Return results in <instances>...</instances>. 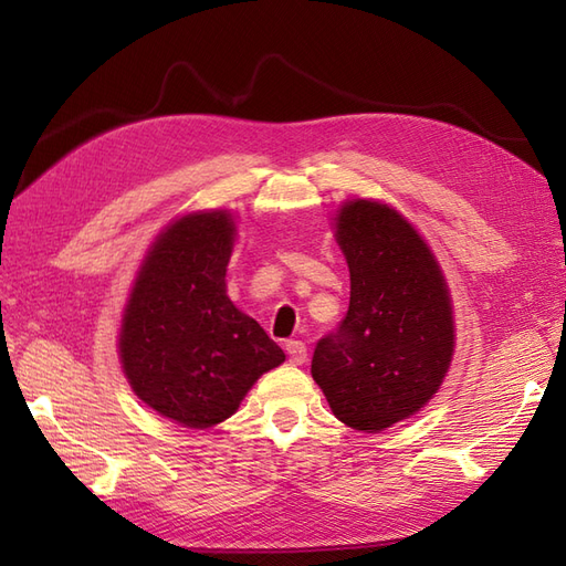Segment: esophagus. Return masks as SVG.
I'll return each instance as SVG.
<instances>
[{
	"label": "esophagus",
	"mask_w": 566,
	"mask_h": 566,
	"mask_svg": "<svg viewBox=\"0 0 566 566\" xmlns=\"http://www.w3.org/2000/svg\"><path fill=\"white\" fill-rule=\"evenodd\" d=\"M285 352H287V361L290 364L300 366V364L306 361V345H304V342H300V339H290L287 345H285Z\"/></svg>",
	"instance_id": "obj_1"
}]
</instances>
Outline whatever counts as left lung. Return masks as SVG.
<instances>
[{
  "mask_svg": "<svg viewBox=\"0 0 566 566\" xmlns=\"http://www.w3.org/2000/svg\"><path fill=\"white\" fill-rule=\"evenodd\" d=\"M337 243L349 264V310L316 342L312 375L342 422L380 432L430 401L449 370V290L430 248L387 205L347 202Z\"/></svg>",
  "mask_w": 566,
  "mask_h": 566,
  "instance_id": "left-lung-1",
  "label": "left lung"
}]
</instances>
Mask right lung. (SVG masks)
Here are the masks:
<instances>
[{"instance_id":"right-lung-1","label":"right lung","mask_w":566,"mask_h":566,"mask_svg":"<svg viewBox=\"0 0 566 566\" xmlns=\"http://www.w3.org/2000/svg\"><path fill=\"white\" fill-rule=\"evenodd\" d=\"M233 231L231 214L219 210L181 217L160 233L119 333L136 397L193 430L233 416L256 378L285 361L262 325L227 295Z\"/></svg>"}]
</instances>
